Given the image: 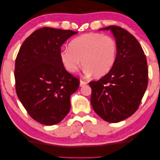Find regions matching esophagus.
I'll return each mask as SVG.
<instances>
[{
    "label": "esophagus",
    "mask_w": 160,
    "mask_h": 160,
    "mask_svg": "<svg viewBox=\"0 0 160 160\" xmlns=\"http://www.w3.org/2000/svg\"><path fill=\"white\" fill-rule=\"evenodd\" d=\"M88 83L87 82H85V81L83 80H81L80 81V86H85Z\"/></svg>",
    "instance_id": "1"
}]
</instances>
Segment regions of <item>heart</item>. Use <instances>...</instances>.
<instances>
[{
  "mask_svg": "<svg viewBox=\"0 0 160 160\" xmlns=\"http://www.w3.org/2000/svg\"><path fill=\"white\" fill-rule=\"evenodd\" d=\"M117 44L101 33L84 34L73 40L69 48H63L60 57L64 67L74 74L82 64L87 75L101 77L110 72L116 58Z\"/></svg>",
  "mask_w": 160,
  "mask_h": 160,
  "instance_id": "b5f03b06",
  "label": "heart"
}]
</instances>
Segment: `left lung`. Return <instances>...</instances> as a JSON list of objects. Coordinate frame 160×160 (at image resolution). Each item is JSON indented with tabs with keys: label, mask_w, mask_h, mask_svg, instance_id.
<instances>
[{
	"label": "left lung",
	"mask_w": 160,
	"mask_h": 160,
	"mask_svg": "<svg viewBox=\"0 0 160 160\" xmlns=\"http://www.w3.org/2000/svg\"><path fill=\"white\" fill-rule=\"evenodd\" d=\"M111 30L116 39V61L110 72L90 82L91 103L102 119L118 122L137 111L148 83V67L142 47L132 34L116 25L99 29Z\"/></svg>",
	"instance_id": "obj_1"
}]
</instances>
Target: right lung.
Instances as JSON below:
<instances>
[{
	"label": "right lung",
	"instance_id": "right-lung-1",
	"mask_svg": "<svg viewBox=\"0 0 160 160\" xmlns=\"http://www.w3.org/2000/svg\"><path fill=\"white\" fill-rule=\"evenodd\" d=\"M72 30L44 27L25 39L15 59V90L30 117L46 125L58 123L69 113L70 96L79 79L67 72L61 47Z\"/></svg>",
	"mask_w": 160,
	"mask_h": 160
}]
</instances>
